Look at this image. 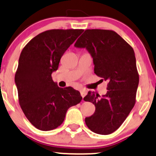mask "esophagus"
<instances>
[{
  "label": "esophagus",
  "mask_w": 156,
  "mask_h": 156,
  "mask_svg": "<svg viewBox=\"0 0 156 156\" xmlns=\"http://www.w3.org/2000/svg\"><path fill=\"white\" fill-rule=\"evenodd\" d=\"M80 93H81V96L82 98H84L86 95H87V91L86 90H82L81 91H80Z\"/></svg>",
  "instance_id": "34e87169"
}]
</instances>
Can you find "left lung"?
Here are the masks:
<instances>
[{"instance_id": "1", "label": "left lung", "mask_w": 156, "mask_h": 156, "mask_svg": "<svg viewBox=\"0 0 156 156\" xmlns=\"http://www.w3.org/2000/svg\"><path fill=\"white\" fill-rule=\"evenodd\" d=\"M74 47L88 51L94 73L108 82L102 97L89 91L84 98L96 107L94 114L85 118L86 125L98 134H110L125 121L136 102L139 74L134 51L116 32L101 29L86 30Z\"/></svg>"}]
</instances>
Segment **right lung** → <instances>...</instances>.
Segmentation results:
<instances>
[{
    "mask_svg": "<svg viewBox=\"0 0 156 156\" xmlns=\"http://www.w3.org/2000/svg\"><path fill=\"white\" fill-rule=\"evenodd\" d=\"M83 31H44L32 38L20 54L14 78L20 105L27 120L41 131L61 125L69 108L82 99L73 87H58L52 73L58 70L64 52Z\"/></svg>",
    "mask_w": 156,
    "mask_h": 156,
    "instance_id": "1",
    "label": "right lung"
}]
</instances>
